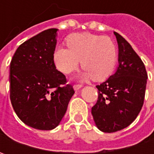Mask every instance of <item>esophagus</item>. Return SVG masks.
I'll return each mask as SVG.
<instances>
[{"mask_svg": "<svg viewBox=\"0 0 154 154\" xmlns=\"http://www.w3.org/2000/svg\"><path fill=\"white\" fill-rule=\"evenodd\" d=\"M82 85H74V89L75 90V91H78V90H80V88L82 87Z\"/></svg>", "mask_w": 154, "mask_h": 154, "instance_id": "esophagus-1", "label": "esophagus"}]
</instances>
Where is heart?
Instances as JSON below:
<instances>
[{"instance_id": "heart-1", "label": "heart", "mask_w": 154, "mask_h": 154, "mask_svg": "<svg viewBox=\"0 0 154 154\" xmlns=\"http://www.w3.org/2000/svg\"><path fill=\"white\" fill-rule=\"evenodd\" d=\"M68 48L57 46L54 51V62L63 74L76 69L80 62L84 68L82 79L101 81L109 77L115 68L117 51L115 43L106 36L83 32L72 34L67 39ZM82 62H80V59Z\"/></svg>"}]
</instances>
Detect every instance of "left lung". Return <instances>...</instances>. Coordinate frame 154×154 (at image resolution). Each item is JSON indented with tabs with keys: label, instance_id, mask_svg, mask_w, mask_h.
Segmentation results:
<instances>
[{
	"label": "left lung",
	"instance_id": "1",
	"mask_svg": "<svg viewBox=\"0 0 154 154\" xmlns=\"http://www.w3.org/2000/svg\"><path fill=\"white\" fill-rule=\"evenodd\" d=\"M118 44V67L113 75L96 86L98 98L92 108L96 126L104 133L122 130L133 122L145 98L147 74L131 45L114 32Z\"/></svg>",
	"mask_w": 154,
	"mask_h": 154
}]
</instances>
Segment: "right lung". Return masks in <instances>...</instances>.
Segmentation results:
<instances>
[{
	"mask_svg": "<svg viewBox=\"0 0 154 154\" xmlns=\"http://www.w3.org/2000/svg\"><path fill=\"white\" fill-rule=\"evenodd\" d=\"M57 31L48 29L24 42L10 62L13 108L25 124L39 130L59 125L74 93L54 63Z\"/></svg>",
	"mask_w": 154,
	"mask_h": 154,
	"instance_id": "1",
	"label": "right lung"
}]
</instances>
